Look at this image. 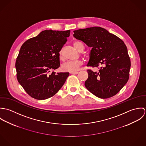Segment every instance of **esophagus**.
Returning <instances> with one entry per match:
<instances>
[{"label":"esophagus","instance_id":"34e87169","mask_svg":"<svg viewBox=\"0 0 146 146\" xmlns=\"http://www.w3.org/2000/svg\"><path fill=\"white\" fill-rule=\"evenodd\" d=\"M79 73V72L78 71H75V72H70V74H74V75H75V74H78Z\"/></svg>","mask_w":146,"mask_h":146}]
</instances>
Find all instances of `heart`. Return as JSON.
<instances>
[{"instance_id": "b5f03b06", "label": "heart", "mask_w": 146, "mask_h": 146, "mask_svg": "<svg viewBox=\"0 0 146 146\" xmlns=\"http://www.w3.org/2000/svg\"><path fill=\"white\" fill-rule=\"evenodd\" d=\"M74 46L79 51L82 48H84L83 44L80 42H74ZM59 58L61 60L64 59L62 50H61L59 52ZM83 64V62L82 61H68L63 63L61 68L62 71L65 72H75L80 68Z\"/></svg>"}]
</instances>
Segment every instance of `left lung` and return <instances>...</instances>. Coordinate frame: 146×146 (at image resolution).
Masks as SVG:
<instances>
[{
    "label": "left lung",
    "mask_w": 146,
    "mask_h": 146,
    "mask_svg": "<svg viewBox=\"0 0 146 146\" xmlns=\"http://www.w3.org/2000/svg\"><path fill=\"white\" fill-rule=\"evenodd\" d=\"M74 36L92 48L88 66L98 67V72L88 70L86 89L96 97L108 98L116 95L128 81L131 66L124 42L101 27L74 31Z\"/></svg>",
    "instance_id": "obj_1"
}]
</instances>
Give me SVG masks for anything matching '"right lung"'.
<instances>
[{"label": "right lung", "instance_id": "add662e5", "mask_svg": "<svg viewBox=\"0 0 146 146\" xmlns=\"http://www.w3.org/2000/svg\"><path fill=\"white\" fill-rule=\"evenodd\" d=\"M70 33V30H46L21 46L16 61L17 78L31 97L38 100L50 98L65 83L68 72H49L60 67L59 52Z\"/></svg>", "mask_w": 146, "mask_h": 146}]
</instances>
